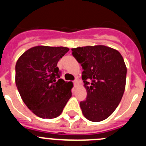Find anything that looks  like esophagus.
<instances>
[{
    "mask_svg": "<svg viewBox=\"0 0 146 146\" xmlns=\"http://www.w3.org/2000/svg\"><path fill=\"white\" fill-rule=\"evenodd\" d=\"M73 82H74V87L76 88V87H77V86H78V82H77V80H74Z\"/></svg>",
    "mask_w": 146,
    "mask_h": 146,
    "instance_id": "1",
    "label": "esophagus"
}]
</instances>
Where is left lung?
Segmentation results:
<instances>
[{"instance_id":"left-lung-1","label":"left lung","mask_w":146,"mask_h":146,"mask_svg":"<svg viewBox=\"0 0 146 146\" xmlns=\"http://www.w3.org/2000/svg\"><path fill=\"white\" fill-rule=\"evenodd\" d=\"M83 69L87 97L80 102L85 118L93 122L106 119L121 102L126 86V66L118 50L104 45L72 48Z\"/></svg>"}]
</instances>
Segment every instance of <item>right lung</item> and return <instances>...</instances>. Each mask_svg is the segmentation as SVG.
<instances>
[{
  "label": "right lung",
  "mask_w": 146,
  "mask_h": 146,
  "mask_svg": "<svg viewBox=\"0 0 146 146\" xmlns=\"http://www.w3.org/2000/svg\"><path fill=\"white\" fill-rule=\"evenodd\" d=\"M69 50L64 47L36 46L19 58L15 66V82L23 101L42 118L61 114L72 96V82L60 79L58 60Z\"/></svg>",
  "instance_id": "right-lung-1"
}]
</instances>
